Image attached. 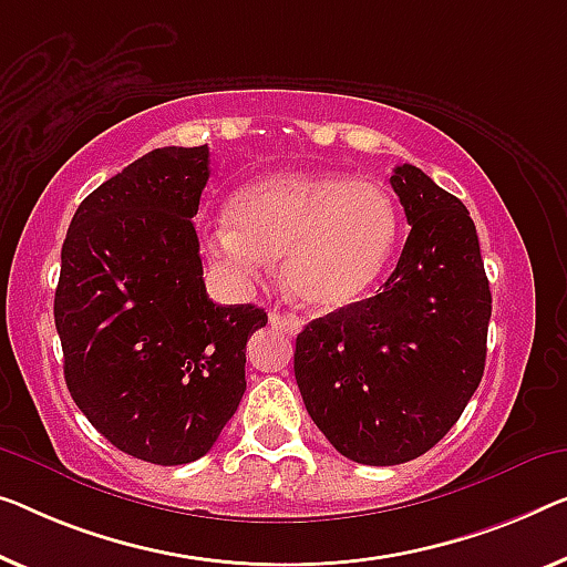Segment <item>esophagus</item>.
Here are the masks:
<instances>
[{
    "label": "esophagus",
    "mask_w": 567,
    "mask_h": 567,
    "mask_svg": "<svg viewBox=\"0 0 567 567\" xmlns=\"http://www.w3.org/2000/svg\"><path fill=\"white\" fill-rule=\"evenodd\" d=\"M269 323H272V328H277V331H282L287 336H298L302 331V323L295 316H282V312L272 310L269 312Z\"/></svg>",
    "instance_id": "34e87169"
}]
</instances>
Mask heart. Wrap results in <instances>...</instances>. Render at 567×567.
<instances>
[{"mask_svg": "<svg viewBox=\"0 0 567 567\" xmlns=\"http://www.w3.org/2000/svg\"><path fill=\"white\" fill-rule=\"evenodd\" d=\"M394 203L379 183L336 173L269 175L229 203V224L208 251L236 280H259L285 257V285L302 306L336 310L359 300L396 244Z\"/></svg>", "mask_w": 567, "mask_h": 567, "instance_id": "obj_1", "label": "heart"}]
</instances>
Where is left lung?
I'll return each mask as SVG.
<instances>
[{
  "label": "left lung",
  "mask_w": 567,
  "mask_h": 567,
  "mask_svg": "<svg viewBox=\"0 0 567 567\" xmlns=\"http://www.w3.org/2000/svg\"><path fill=\"white\" fill-rule=\"evenodd\" d=\"M390 183L412 226L390 280L295 341L308 415L364 466L417 458L458 422L484 377L492 318L468 208L415 165L394 167Z\"/></svg>",
  "instance_id": "8db88e82"
}]
</instances>
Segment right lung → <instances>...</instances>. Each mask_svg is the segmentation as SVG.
I'll return each mask as SVG.
<instances>
[{"mask_svg":"<svg viewBox=\"0 0 567 567\" xmlns=\"http://www.w3.org/2000/svg\"><path fill=\"white\" fill-rule=\"evenodd\" d=\"M208 147H159L101 183L61 251L55 328L68 392L134 458L206 455L239 408L257 306H216L203 282L198 214Z\"/></svg>","mask_w":567,"mask_h":567,"instance_id":"1","label":"right lung"}]
</instances>
